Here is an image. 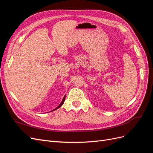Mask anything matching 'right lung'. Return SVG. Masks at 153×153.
<instances>
[{"label":"right lung","instance_id":"1","mask_svg":"<svg viewBox=\"0 0 153 153\" xmlns=\"http://www.w3.org/2000/svg\"><path fill=\"white\" fill-rule=\"evenodd\" d=\"M65 98H66V96H64V98H63V100H62V102L61 103V104H60L57 108H55L54 110H53L52 111H53V110H57V109H58L59 108H60L61 107V106L63 105V103H64V101H65Z\"/></svg>","mask_w":153,"mask_h":153}]
</instances>
